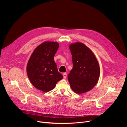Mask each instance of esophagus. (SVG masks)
I'll list each match as a JSON object with an SVG mask.
<instances>
[{
	"mask_svg": "<svg viewBox=\"0 0 127 127\" xmlns=\"http://www.w3.org/2000/svg\"><path fill=\"white\" fill-rule=\"evenodd\" d=\"M63 76L64 78H66V77H67V73H64L63 74Z\"/></svg>",
	"mask_w": 127,
	"mask_h": 127,
	"instance_id": "obj_1",
	"label": "esophagus"
}]
</instances>
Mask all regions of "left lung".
Here are the masks:
<instances>
[{"instance_id":"1","label":"left lung","mask_w":127,"mask_h":127,"mask_svg":"<svg viewBox=\"0 0 127 127\" xmlns=\"http://www.w3.org/2000/svg\"><path fill=\"white\" fill-rule=\"evenodd\" d=\"M72 54L73 68L68 75L71 89L81 94L89 91L97 84L100 68L93 52L82 43L69 46Z\"/></svg>"}]
</instances>
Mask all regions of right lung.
Segmentation results:
<instances>
[{"instance_id": "right-lung-1", "label": "right lung", "mask_w": 127, "mask_h": 127, "mask_svg": "<svg viewBox=\"0 0 127 127\" xmlns=\"http://www.w3.org/2000/svg\"><path fill=\"white\" fill-rule=\"evenodd\" d=\"M59 46L57 42L43 43L34 49L27 64V74L31 82L44 92L54 89L63 78L54 60Z\"/></svg>"}]
</instances>
